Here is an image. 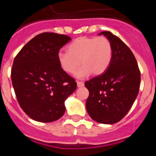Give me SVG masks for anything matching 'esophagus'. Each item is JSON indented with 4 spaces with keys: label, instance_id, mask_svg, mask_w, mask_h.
<instances>
[{
    "label": "esophagus",
    "instance_id": "1",
    "mask_svg": "<svg viewBox=\"0 0 156 156\" xmlns=\"http://www.w3.org/2000/svg\"><path fill=\"white\" fill-rule=\"evenodd\" d=\"M77 87H83L84 86V83L83 82H80V81H77Z\"/></svg>",
    "mask_w": 156,
    "mask_h": 156
}]
</instances>
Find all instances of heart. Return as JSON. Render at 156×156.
Instances as JSON below:
<instances>
[{"label": "heart", "instance_id": "1", "mask_svg": "<svg viewBox=\"0 0 156 156\" xmlns=\"http://www.w3.org/2000/svg\"><path fill=\"white\" fill-rule=\"evenodd\" d=\"M112 49L105 37H80L67 47V52L59 51L57 59L60 68L67 74L76 73L78 78H84L91 73L101 75L108 68Z\"/></svg>", "mask_w": 156, "mask_h": 156}]
</instances>
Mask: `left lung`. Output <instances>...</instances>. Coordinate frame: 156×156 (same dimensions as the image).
<instances>
[{
    "label": "left lung",
    "mask_w": 156,
    "mask_h": 156,
    "mask_svg": "<svg viewBox=\"0 0 156 156\" xmlns=\"http://www.w3.org/2000/svg\"><path fill=\"white\" fill-rule=\"evenodd\" d=\"M101 34L111 43L112 60L105 73L85 82L89 90L86 108L94 121L113 124L133 105L139 92L140 72L133 52L124 42L109 31Z\"/></svg>",
    "instance_id": "8db88e82"
}]
</instances>
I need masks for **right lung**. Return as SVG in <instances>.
<instances>
[{
    "label": "right lung",
    "mask_w": 156,
    "mask_h": 156,
    "mask_svg": "<svg viewBox=\"0 0 156 156\" xmlns=\"http://www.w3.org/2000/svg\"><path fill=\"white\" fill-rule=\"evenodd\" d=\"M71 38L43 33L30 40L14 59L11 78L18 102L27 115L50 122L65 113V101L76 89L75 79L62 70L59 50Z\"/></svg>",
    "instance_id": "obj_1"
}]
</instances>
